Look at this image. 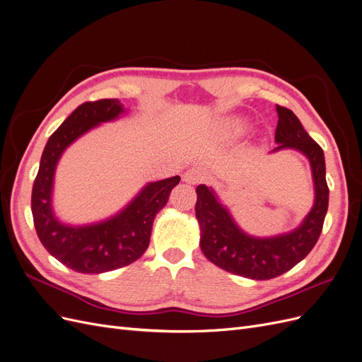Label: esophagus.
<instances>
[{"instance_id": "1", "label": "esophagus", "mask_w": 362, "mask_h": 362, "mask_svg": "<svg viewBox=\"0 0 362 362\" xmlns=\"http://www.w3.org/2000/svg\"><path fill=\"white\" fill-rule=\"evenodd\" d=\"M206 178V173L202 168H190L189 170H185V173L182 175V180L187 184H199Z\"/></svg>"}]
</instances>
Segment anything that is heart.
<instances>
[{
	"label": "heart",
	"mask_w": 362,
	"mask_h": 362,
	"mask_svg": "<svg viewBox=\"0 0 362 362\" xmlns=\"http://www.w3.org/2000/svg\"><path fill=\"white\" fill-rule=\"evenodd\" d=\"M226 128L229 131H233V133H240V131H243V124L237 119H233V120H228Z\"/></svg>",
	"instance_id": "b5f03b06"
}]
</instances>
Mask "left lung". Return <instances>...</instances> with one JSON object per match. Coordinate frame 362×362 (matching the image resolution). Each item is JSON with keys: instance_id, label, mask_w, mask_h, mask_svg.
<instances>
[{"instance_id": "left-lung-1", "label": "left lung", "mask_w": 362, "mask_h": 362, "mask_svg": "<svg viewBox=\"0 0 362 362\" xmlns=\"http://www.w3.org/2000/svg\"><path fill=\"white\" fill-rule=\"evenodd\" d=\"M278 127L273 149L291 148L300 151L310 160L315 199L305 221L291 233L258 238L243 233L226 208L218 202L211 187L201 184L196 187V218L201 228V249L217 267L249 279L266 281L276 278L300 262L320 237L325 216L329 204L326 182L325 154L319 144L303 129L300 120L286 107L276 105Z\"/></svg>"}]
</instances>
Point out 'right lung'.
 <instances>
[{
    "instance_id": "add662e5",
    "label": "right lung",
    "mask_w": 362,
    "mask_h": 362,
    "mask_svg": "<svg viewBox=\"0 0 362 362\" xmlns=\"http://www.w3.org/2000/svg\"><path fill=\"white\" fill-rule=\"evenodd\" d=\"M124 112L119 100H100L76 107L48 139L33 184L31 213L40 243L62 264L78 273L110 272L144 255L149 246L154 218L181 180L172 177L149 182L122 211L100 223L71 226L54 216V172L63 151L93 127L115 120Z\"/></svg>"
}]
</instances>
